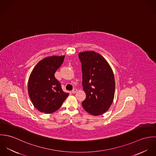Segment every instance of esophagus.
Wrapping results in <instances>:
<instances>
[{
    "label": "esophagus",
    "mask_w": 156,
    "mask_h": 156,
    "mask_svg": "<svg viewBox=\"0 0 156 156\" xmlns=\"http://www.w3.org/2000/svg\"><path fill=\"white\" fill-rule=\"evenodd\" d=\"M77 89L74 88V89H73L72 90V91H71V92H72V93H73V94H74V93H76V92H77Z\"/></svg>",
    "instance_id": "34e87169"
}]
</instances>
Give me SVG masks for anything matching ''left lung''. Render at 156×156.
I'll list each match as a JSON object with an SVG mask.
<instances>
[{"mask_svg":"<svg viewBox=\"0 0 156 156\" xmlns=\"http://www.w3.org/2000/svg\"><path fill=\"white\" fill-rule=\"evenodd\" d=\"M82 86L86 98L82 103L84 109L97 116L107 111L113 100L115 83L111 68L106 60L94 51L80 53Z\"/></svg>","mask_w":156,"mask_h":156,"instance_id":"8db88e82","label":"left lung"}]
</instances>
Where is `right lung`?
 <instances>
[{"label": "right lung", "mask_w": 156, "mask_h": 156, "mask_svg": "<svg viewBox=\"0 0 156 156\" xmlns=\"http://www.w3.org/2000/svg\"><path fill=\"white\" fill-rule=\"evenodd\" d=\"M65 56H50L40 61L32 70L28 81V94L34 107L41 112L51 113L58 110L68 93L63 91L55 73Z\"/></svg>", "instance_id": "add662e5"}]
</instances>
